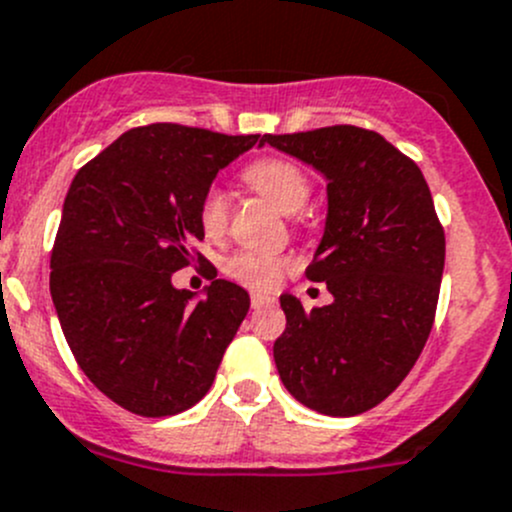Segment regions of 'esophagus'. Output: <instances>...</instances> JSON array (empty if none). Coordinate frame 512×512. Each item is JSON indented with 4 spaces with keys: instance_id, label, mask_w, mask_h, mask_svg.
Wrapping results in <instances>:
<instances>
[{
    "instance_id": "34e87169",
    "label": "esophagus",
    "mask_w": 512,
    "mask_h": 512,
    "mask_svg": "<svg viewBox=\"0 0 512 512\" xmlns=\"http://www.w3.org/2000/svg\"><path fill=\"white\" fill-rule=\"evenodd\" d=\"M250 304H252V309H262V307H267V304H272V299L265 297V294H252Z\"/></svg>"
}]
</instances>
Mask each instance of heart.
<instances>
[{
  "label": "heart",
  "instance_id": "1",
  "mask_svg": "<svg viewBox=\"0 0 512 512\" xmlns=\"http://www.w3.org/2000/svg\"><path fill=\"white\" fill-rule=\"evenodd\" d=\"M245 183L287 215L302 210L309 198V190H312L307 173L285 158H262L257 163L247 165ZM198 223L205 235L210 237L220 235L225 230L227 198L220 185H210L200 195ZM287 270L289 262L285 257L262 250H240L227 257L225 262L227 275L240 282V285L255 289V292H272V289L280 287Z\"/></svg>",
  "mask_w": 512,
  "mask_h": 512
}]
</instances>
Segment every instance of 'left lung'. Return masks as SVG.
Wrapping results in <instances>:
<instances>
[{"instance_id": "obj_1", "label": "left lung", "mask_w": 512, "mask_h": 512, "mask_svg": "<svg viewBox=\"0 0 512 512\" xmlns=\"http://www.w3.org/2000/svg\"><path fill=\"white\" fill-rule=\"evenodd\" d=\"M265 143L327 178V223L304 275L334 297L304 312L294 294H282L277 371L317 414H364L406 379L431 334L446 260L431 190L414 160L366 128L262 136Z\"/></svg>"}]
</instances>
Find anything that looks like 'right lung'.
I'll list each match as a JSON object with an SVG mask.
<instances>
[{
	"mask_svg": "<svg viewBox=\"0 0 512 512\" xmlns=\"http://www.w3.org/2000/svg\"><path fill=\"white\" fill-rule=\"evenodd\" d=\"M260 141L151 123L123 133L71 180L51 250V299L81 371L131 414L175 416L198 404L250 309L235 282L213 277L195 299L170 277L205 237L200 195Z\"/></svg>",
	"mask_w": 512,
	"mask_h": 512,
	"instance_id": "add662e5",
	"label": "right lung"
}]
</instances>
